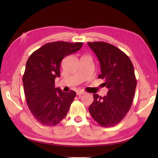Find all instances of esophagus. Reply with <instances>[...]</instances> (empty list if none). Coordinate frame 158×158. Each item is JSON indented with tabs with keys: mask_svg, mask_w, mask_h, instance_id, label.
Returning a JSON list of instances; mask_svg holds the SVG:
<instances>
[{
	"mask_svg": "<svg viewBox=\"0 0 158 158\" xmlns=\"http://www.w3.org/2000/svg\"><path fill=\"white\" fill-rule=\"evenodd\" d=\"M85 92L82 91V90H78V91H77V96H81L82 94H84Z\"/></svg>",
	"mask_w": 158,
	"mask_h": 158,
	"instance_id": "34e87169",
	"label": "esophagus"
}]
</instances>
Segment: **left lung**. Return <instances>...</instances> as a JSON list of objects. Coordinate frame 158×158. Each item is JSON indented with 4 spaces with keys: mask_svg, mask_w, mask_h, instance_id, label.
I'll use <instances>...</instances> for the list:
<instances>
[{
    "mask_svg": "<svg viewBox=\"0 0 158 158\" xmlns=\"http://www.w3.org/2000/svg\"><path fill=\"white\" fill-rule=\"evenodd\" d=\"M88 44L98 58L101 74L109 91L104 97L94 94L89 111L96 122L103 127L119 123L132 105L136 87L135 70L129 57L115 46L106 42Z\"/></svg>",
    "mask_w": 158,
    "mask_h": 158,
    "instance_id": "1",
    "label": "left lung"
}]
</instances>
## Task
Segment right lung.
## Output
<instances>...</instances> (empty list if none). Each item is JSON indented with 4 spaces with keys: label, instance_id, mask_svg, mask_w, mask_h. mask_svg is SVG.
I'll use <instances>...</instances> for the list:
<instances>
[{
    "label": "right lung",
    "instance_id": "right-lung-1",
    "mask_svg": "<svg viewBox=\"0 0 158 158\" xmlns=\"http://www.w3.org/2000/svg\"><path fill=\"white\" fill-rule=\"evenodd\" d=\"M83 43L56 41L46 43L30 56L23 75L26 102L32 115L43 125L58 124L66 116L76 92L55 88L64 57L78 51Z\"/></svg>",
    "mask_w": 158,
    "mask_h": 158
}]
</instances>
